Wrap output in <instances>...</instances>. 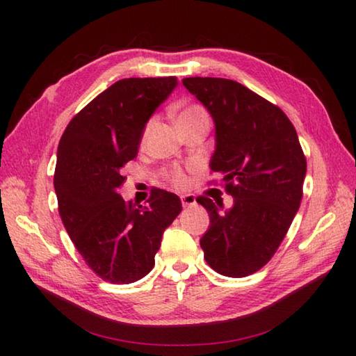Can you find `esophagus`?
I'll list each match as a JSON object with an SVG mask.
<instances>
[{
	"label": "esophagus",
	"mask_w": 356,
	"mask_h": 356,
	"mask_svg": "<svg viewBox=\"0 0 356 356\" xmlns=\"http://www.w3.org/2000/svg\"><path fill=\"white\" fill-rule=\"evenodd\" d=\"M180 200H182V206L186 209V207H193L196 206V197L195 195H184L180 196Z\"/></svg>",
	"instance_id": "34e87169"
}]
</instances>
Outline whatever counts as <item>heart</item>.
I'll return each mask as SVG.
<instances>
[{
    "instance_id": "b5f03b06",
    "label": "heart",
    "mask_w": 356,
    "mask_h": 356,
    "mask_svg": "<svg viewBox=\"0 0 356 356\" xmlns=\"http://www.w3.org/2000/svg\"><path fill=\"white\" fill-rule=\"evenodd\" d=\"M206 116H207V113H206V110H204L202 106H200V105H190V106L184 108V110L177 114L176 122H177V125H179V124L186 122V120H193V119H197V118H206ZM149 129H150V122L147 124L146 130H144L143 138H146ZM170 180H171V184L176 185V186H185V185H186V176H185V172L180 171V170L171 171V172H170Z\"/></svg>"
}]
</instances>
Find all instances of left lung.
<instances>
[{"mask_svg": "<svg viewBox=\"0 0 356 356\" xmlns=\"http://www.w3.org/2000/svg\"><path fill=\"white\" fill-rule=\"evenodd\" d=\"M184 86L215 122L210 170L222 176L231 209L207 196L196 201L210 216L201 238L204 259L220 275L256 273L278 250L303 197L306 159L281 110L234 80L184 78Z\"/></svg>", "mask_w": 356, "mask_h": 356, "instance_id": "left-lung-1", "label": "left lung"}]
</instances>
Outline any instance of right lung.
I'll list each match as a JSON object with an SVG mask.
<instances>
[{"instance_id": "obj_1", "label": "right lung", "mask_w": 356, "mask_h": 356, "mask_svg": "<svg viewBox=\"0 0 356 356\" xmlns=\"http://www.w3.org/2000/svg\"><path fill=\"white\" fill-rule=\"evenodd\" d=\"M176 86V76L119 80L75 114L59 141V215L88 267L113 284H130L154 268L165 229L182 210L177 195L160 188L138 207L118 193L149 118Z\"/></svg>"}]
</instances>
